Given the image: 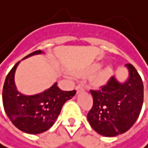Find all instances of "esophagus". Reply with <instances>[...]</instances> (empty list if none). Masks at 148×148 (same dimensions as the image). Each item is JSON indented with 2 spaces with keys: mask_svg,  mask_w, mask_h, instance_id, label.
Returning <instances> with one entry per match:
<instances>
[{
  "mask_svg": "<svg viewBox=\"0 0 148 148\" xmlns=\"http://www.w3.org/2000/svg\"><path fill=\"white\" fill-rule=\"evenodd\" d=\"M83 90H84V87L83 86H82V85L76 86V91H77V93H80V92H82Z\"/></svg>",
  "mask_w": 148,
  "mask_h": 148,
  "instance_id": "1",
  "label": "esophagus"
}]
</instances>
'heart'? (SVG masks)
Here are the masks:
<instances>
[{
    "label": "heart",
    "instance_id": "obj_1",
    "mask_svg": "<svg viewBox=\"0 0 148 148\" xmlns=\"http://www.w3.org/2000/svg\"><path fill=\"white\" fill-rule=\"evenodd\" d=\"M101 66H102V64H101V63H95V64H93V65L90 66L88 72H89L90 73H94L97 72V71L101 68ZM110 73H111V67H110V66L105 67V68L99 73V75H97V82L99 83V84L104 83V82H106L108 76L110 75Z\"/></svg>",
    "mask_w": 148,
    "mask_h": 148
}]
</instances>
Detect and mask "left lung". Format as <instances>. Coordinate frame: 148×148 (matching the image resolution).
<instances>
[{
  "label": "left lung",
  "instance_id": "8db88e82",
  "mask_svg": "<svg viewBox=\"0 0 148 148\" xmlns=\"http://www.w3.org/2000/svg\"><path fill=\"white\" fill-rule=\"evenodd\" d=\"M128 79L121 83L112 76L99 90H90L93 106L88 113L91 127L105 137L127 132L140 113L144 87L141 77L132 64H126Z\"/></svg>",
  "mask_w": 148,
  "mask_h": 148
}]
</instances>
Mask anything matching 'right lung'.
<instances>
[{"label":"right lung","instance_id":"add662e5","mask_svg":"<svg viewBox=\"0 0 148 148\" xmlns=\"http://www.w3.org/2000/svg\"><path fill=\"white\" fill-rule=\"evenodd\" d=\"M41 50L29 53L23 59L41 54ZM17 62L6 77L2 89V102L8 119L22 132L38 134L53 125L63 104L75 95L76 91H63L55 82L42 93L25 96L18 92L15 83Z\"/></svg>","mask_w":148,"mask_h":148}]
</instances>
